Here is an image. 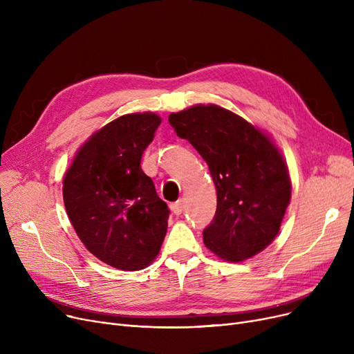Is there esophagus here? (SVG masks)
Returning a JSON list of instances; mask_svg holds the SVG:
<instances>
[{
  "label": "esophagus",
  "mask_w": 354,
  "mask_h": 354,
  "mask_svg": "<svg viewBox=\"0 0 354 354\" xmlns=\"http://www.w3.org/2000/svg\"><path fill=\"white\" fill-rule=\"evenodd\" d=\"M171 209H172V212H174L175 215H180L182 211H183V201L179 199V201L174 202L172 205H171Z\"/></svg>",
  "instance_id": "obj_1"
}]
</instances>
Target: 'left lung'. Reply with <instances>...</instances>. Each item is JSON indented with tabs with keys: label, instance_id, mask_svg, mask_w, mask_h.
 <instances>
[{
	"label": "left lung",
	"instance_id": "obj_1",
	"mask_svg": "<svg viewBox=\"0 0 354 354\" xmlns=\"http://www.w3.org/2000/svg\"><path fill=\"white\" fill-rule=\"evenodd\" d=\"M179 138L209 166L216 212L203 243L219 258L239 263L267 248L280 231L291 198L286 160L270 136L216 104L171 113Z\"/></svg>",
	"mask_w": 354,
	"mask_h": 354
}]
</instances>
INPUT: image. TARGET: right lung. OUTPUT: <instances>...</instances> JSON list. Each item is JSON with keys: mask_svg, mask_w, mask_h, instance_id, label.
<instances>
[{"mask_svg": "<svg viewBox=\"0 0 354 354\" xmlns=\"http://www.w3.org/2000/svg\"><path fill=\"white\" fill-rule=\"evenodd\" d=\"M160 118L123 115L93 133L63 179V199L84 247L115 268L143 270L159 254L169 209L140 167Z\"/></svg>", "mask_w": 354, "mask_h": 354, "instance_id": "right-lung-1", "label": "right lung"}]
</instances>
